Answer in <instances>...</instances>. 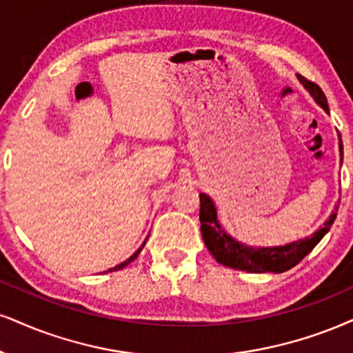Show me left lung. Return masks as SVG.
I'll use <instances>...</instances> for the list:
<instances>
[{"label":"left lung","instance_id":"1","mask_svg":"<svg viewBox=\"0 0 353 353\" xmlns=\"http://www.w3.org/2000/svg\"><path fill=\"white\" fill-rule=\"evenodd\" d=\"M298 80L301 81L304 88L310 91V94L314 98V101L319 104L325 112H329V104L323 90L301 75H298ZM199 203H201V208H199L201 234L208 250L211 252V255L214 256L217 262L225 265V267L242 270V272L249 273H283L286 272V270L293 268L294 265L301 262L304 256L310 254L317 243L321 242V239L329 232V229L332 228L337 216V212H332V214L329 216V219L324 223L323 228L316 230L312 236L306 239H299L296 242H291L286 243V245L278 247H250L236 241V239H232L223 228H221L219 221H217L214 203H212V199L208 196V194H199ZM337 210L339 206L336 208V211Z\"/></svg>","mask_w":353,"mask_h":353}]
</instances>
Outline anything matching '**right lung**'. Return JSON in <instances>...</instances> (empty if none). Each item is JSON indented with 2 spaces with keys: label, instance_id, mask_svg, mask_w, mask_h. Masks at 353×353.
<instances>
[{
  "label": "right lung",
  "instance_id": "1",
  "mask_svg": "<svg viewBox=\"0 0 353 353\" xmlns=\"http://www.w3.org/2000/svg\"><path fill=\"white\" fill-rule=\"evenodd\" d=\"M145 241H147V239H145ZM145 241H143V243H142V245H141V247H139V249H137L136 252H134V254H132V255H130L128 260H124V262H123V263H119V265H116V267H112V268H110V270H108V272H117V270H123L124 267H128V265H129L130 262H134V260H136V259H137V256H139V254H141V250L143 249V245H145Z\"/></svg>",
  "mask_w": 353,
  "mask_h": 353
}]
</instances>
